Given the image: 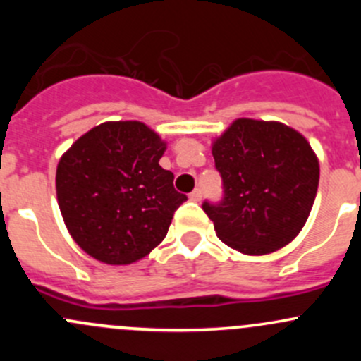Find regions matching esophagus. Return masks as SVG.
<instances>
[{
  "mask_svg": "<svg viewBox=\"0 0 361 361\" xmlns=\"http://www.w3.org/2000/svg\"><path fill=\"white\" fill-rule=\"evenodd\" d=\"M190 199H192V201H194V202L201 201V199H202V190H201V188H195V190L190 194Z\"/></svg>",
  "mask_w": 361,
  "mask_h": 361,
  "instance_id": "1",
  "label": "esophagus"
}]
</instances>
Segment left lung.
Segmentation results:
<instances>
[{
	"label": "left lung",
	"instance_id": "1",
	"mask_svg": "<svg viewBox=\"0 0 361 361\" xmlns=\"http://www.w3.org/2000/svg\"><path fill=\"white\" fill-rule=\"evenodd\" d=\"M220 201H204L220 241L246 255L283 248L311 213L319 166L302 134L279 122L239 118L213 143Z\"/></svg>",
	"mask_w": 361,
	"mask_h": 361
}]
</instances>
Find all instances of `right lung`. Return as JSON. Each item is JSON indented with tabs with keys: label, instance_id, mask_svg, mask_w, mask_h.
Here are the masks:
<instances>
[{
	"label": "right lung",
	"instance_id": "obj_1",
	"mask_svg": "<svg viewBox=\"0 0 361 361\" xmlns=\"http://www.w3.org/2000/svg\"><path fill=\"white\" fill-rule=\"evenodd\" d=\"M166 145L141 122H104L83 134L57 166V201L69 234L110 265L147 257L187 201L159 160Z\"/></svg>",
	"mask_w": 361,
	"mask_h": 361
}]
</instances>
